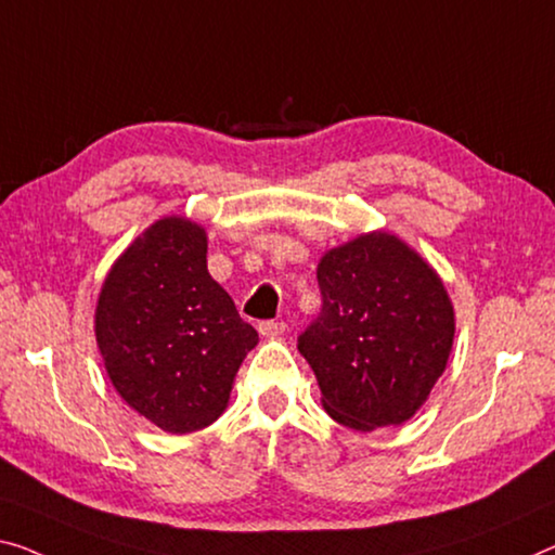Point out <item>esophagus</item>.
Segmentation results:
<instances>
[{
  "instance_id": "34e87169",
  "label": "esophagus",
  "mask_w": 555,
  "mask_h": 555,
  "mask_svg": "<svg viewBox=\"0 0 555 555\" xmlns=\"http://www.w3.org/2000/svg\"><path fill=\"white\" fill-rule=\"evenodd\" d=\"M286 321H261L259 324V334L267 336V338H279L286 334Z\"/></svg>"
}]
</instances>
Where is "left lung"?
Returning a JSON list of instances; mask_svg holds the SVG:
<instances>
[{
    "label": "left lung",
    "mask_w": 555,
    "mask_h": 555,
    "mask_svg": "<svg viewBox=\"0 0 555 555\" xmlns=\"http://www.w3.org/2000/svg\"><path fill=\"white\" fill-rule=\"evenodd\" d=\"M321 317L299 336L338 424L369 434L401 426L446 371L456 313L441 276L388 231H369L321 256Z\"/></svg>",
    "instance_id": "1"
}]
</instances>
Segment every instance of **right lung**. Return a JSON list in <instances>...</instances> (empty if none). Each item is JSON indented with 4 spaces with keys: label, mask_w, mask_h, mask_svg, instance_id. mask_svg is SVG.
<instances>
[{
    "label": "right lung",
    "mask_w": 555,
    "mask_h": 555,
    "mask_svg": "<svg viewBox=\"0 0 555 555\" xmlns=\"http://www.w3.org/2000/svg\"><path fill=\"white\" fill-rule=\"evenodd\" d=\"M206 231L171 214L144 229L106 274L94 334L106 376L139 416L192 434L229 406L259 334L206 269Z\"/></svg>",
    "instance_id": "right-lung-1"
}]
</instances>
